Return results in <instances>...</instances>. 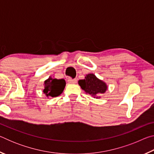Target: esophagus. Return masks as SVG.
<instances>
[{"label":"esophagus","instance_id":"34e87169","mask_svg":"<svg viewBox=\"0 0 154 154\" xmlns=\"http://www.w3.org/2000/svg\"><path fill=\"white\" fill-rule=\"evenodd\" d=\"M67 79H68V82H69V83H72V84H73V83H77V80L75 79H71V77H68Z\"/></svg>","mask_w":154,"mask_h":154}]
</instances>
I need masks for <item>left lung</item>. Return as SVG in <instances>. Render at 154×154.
<instances>
[{
	"mask_svg": "<svg viewBox=\"0 0 154 154\" xmlns=\"http://www.w3.org/2000/svg\"><path fill=\"white\" fill-rule=\"evenodd\" d=\"M79 85L85 93L94 98H100V95L105 93L107 90V85L103 81L99 79L94 74L90 73L85 75L84 79L78 82Z\"/></svg>",
	"mask_w": 154,
	"mask_h": 154,
	"instance_id": "1",
	"label": "left lung"
}]
</instances>
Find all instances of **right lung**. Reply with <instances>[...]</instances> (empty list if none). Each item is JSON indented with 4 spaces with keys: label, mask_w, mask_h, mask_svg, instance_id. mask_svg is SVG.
I'll list each match as a JSON object with an SVG mask.
<instances>
[{
    "label": "right lung",
    "mask_w": 154,
    "mask_h": 154,
    "mask_svg": "<svg viewBox=\"0 0 154 154\" xmlns=\"http://www.w3.org/2000/svg\"><path fill=\"white\" fill-rule=\"evenodd\" d=\"M43 92L47 97H56L64 91L66 82L63 79H58L49 77L44 82Z\"/></svg>",
    "instance_id": "right-lung-1"
}]
</instances>
